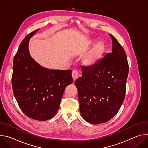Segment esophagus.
Instances as JSON below:
<instances>
[{
    "instance_id": "1",
    "label": "esophagus",
    "mask_w": 148,
    "mask_h": 148,
    "mask_svg": "<svg viewBox=\"0 0 148 148\" xmlns=\"http://www.w3.org/2000/svg\"><path fill=\"white\" fill-rule=\"evenodd\" d=\"M72 77L74 79V81H75L76 79H77L79 77V73L78 72V71L77 70H73L72 71Z\"/></svg>"
}]
</instances>
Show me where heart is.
Masks as SVG:
<instances>
[{"label": "heart", "mask_w": 148, "mask_h": 148, "mask_svg": "<svg viewBox=\"0 0 148 148\" xmlns=\"http://www.w3.org/2000/svg\"><path fill=\"white\" fill-rule=\"evenodd\" d=\"M105 51V45L102 41L98 42L84 57L82 61L86 66H93L101 60Z\"/></svg>", "instance_id": "obj_1"}]
</instances>
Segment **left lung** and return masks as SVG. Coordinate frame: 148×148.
Returning <instances> with one entry per match:
<instances>
[{"label": "left lung", "mask_w": 148, "mask_h": 148, "mask_svg": "<svg viewBox=\"0 0 148 148\" xmlns=\"http://www.w3.org/2000/svg\"><path fill=\"white\" fill-rule=\"evenodd\" d=\"M110 36L112 53L93 66H81L82 75L75 82L81 114L92 124L107 122L112 118L125 96L129 72L127 57L115 37L111 34Z\"/></svg>", "instance_id": "1"}]
</instances>
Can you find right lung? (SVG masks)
<instances>
[{
  "label": "right lung",
  "mask_w": 148,
  "mask_h": 148,
  "mask_svg": "<svg viewBox=\"0 0 148 148\" xmlns=\"http://www.w3.org/2000/svg\"><path fill=\"white\" fill-rule=\"evenodd\" d=\"M38 30L27 34L14 57L12 84L19 107L28 117L47 121L57 112L66 87L73 83L72 70H49L30 56V38Z\"/></svg>",
  "instance_id": "obj_1"
}]
</instances>
